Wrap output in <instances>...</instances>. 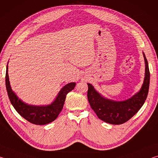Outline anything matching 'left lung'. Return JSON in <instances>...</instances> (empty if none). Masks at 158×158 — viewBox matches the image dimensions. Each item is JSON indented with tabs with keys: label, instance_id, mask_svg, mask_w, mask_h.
Listing matches in <instances>:
<instances>
[{
	"label": "left lung",
	"instance_id": "1",
	"mask_svg": "<svg viewBox=\"0 0 158 158\" xmlns=\"http://www.w3.org/2000/svg\"><path fill=\"white\" fill-rule=\"evenodd\" d=\"M145 77L139 91L132 98L124 101H114L104 98L90 84H88V100L93 110L102 121L113 125H120L127 122L137 113L145 102L148 95L150 84L148 63L145 54Z\"/></svg>",
	"mask_w": 158,
	"mask_h": 158
}]
</instances>
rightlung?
<instances>
[{"label":"right lung","mask_w":158,"mask_h":158,"mask_svg":"<svg viewBox=\"0 0 158 158\" xmlns=\"http://www.w3.org/2000/svg\"><path fill=\"white\" fill-rule=\"evenodd\" d=\"M7 72L8 68L7 65L5 85L11 104L19 115L28 122L35 125H46L54 121L62 110L67 94L73 90L76 85L74 82H71L65 85L58 93L54 101L50 105L45 106L31 105L23 102L12 90Z\"/></svg>","instance_id":"add662e5"}]
</instances>
